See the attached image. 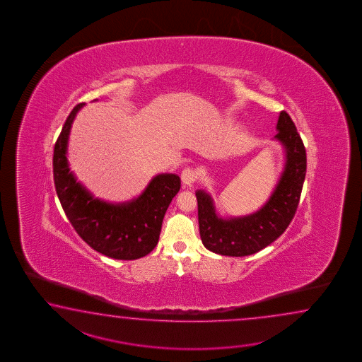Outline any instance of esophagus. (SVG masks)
I'll list each match as a JSON object with an SVG mask.
<instances>
[{
  "mask_svg": "<svg viewBox=\"0 0 362 362\" xmlns=\"http://www.w3.org/2000/svg\"><path fill=\"white\" fill-rule=\"evenodd\" d=\"M181 181L186 186H192L197 181V172L192 168H185L181 173Z\"/></svg>",
  "mask_w": 362,
  "mask_h": 362,
  "instance_id": "obj_1",
  "label": "esophagus"
}]
</instances>
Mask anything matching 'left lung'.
I'll return each mask as SVG.
<instances>
[{
	"mask_svg": "<svg viewBox=\"0 0 362 362\" xmlns=\"http://www.w3.org/2000/svg\"><path fill=\"white\" fill-rule=\"evenodd\" d=\"M274 141L285 153L284 170L268 200L252 214L223 217L209 192L197 190L200 238L204 247L223 256H248L282 235L295 216L307 172V153L290 115L282 111Z\"/></svg>",
	"mask_w": 362,
	"mask_h": 362,
	"instance_id": "1",
	"label": "left lung"
}]
</instances>
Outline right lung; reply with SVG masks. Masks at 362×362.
<instances>
[{
  "label": "right lung",
  "mask_w": 362,
  "mask_h": 362,
  "mask_svg": "<svg viewBox=\"0 0 362 362\" xmlns=\"http://www.w3.org/2000/svg\"><path fill=\"white\" fill-rule=\"evenodd\" d=\"M84 106L78 103L71 111L55 144L57 195L69 223L93 250L116 260H136L158 245L163 218L181 187V180L175 173H159L133 199L112 203L95 198L77 181L67 158L71 127Z\"/></svg>",
  "instance_id": "1"
}]
</instances>
